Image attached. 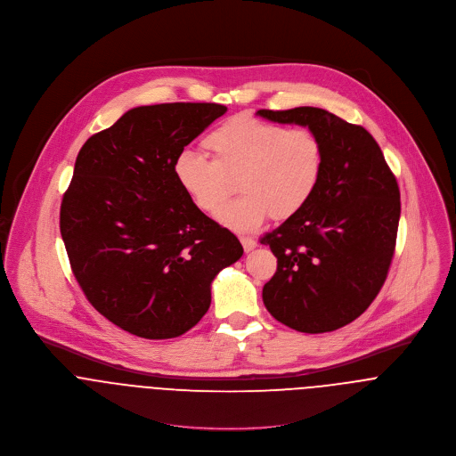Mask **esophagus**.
Segmentation results:
<instances>
[{
	"instance_id": "esophagus-1",
	"label": "esophagus",
	"mask_w": 456,
	"mask_h": 456,
	"mask_svg": "<svg viewBox=\"0 0 456 456\" xmlns=\"http://www.w3.org/2000/svg\"><path fill=\"white\" fill-rule=\"evenodd\" d=\"M240 242H242V248H244V251H246V253L255 251V249H256V246H258V242H256L255 239H251V237H242V239H240Z\"/></svg>"
}]
</instances>
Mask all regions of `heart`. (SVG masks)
<instances>
[{"instance_id": "b5f03b06", "label": "heart", "mask_w": 456, "mask_h": 456, "mask_svg": "<svg viewBox=\"0 0 456 456\" xmlns=\"http://www.w3.org/2000/svg\"><path fill=\"white\" fill-rule=\"evenodd\" d=\"M212 159L184 151L175 158L177 184L201 212L214 214L231 191L241 193L217 212L228 230L248 233L268 216L282 221L298 214L318 190L325 149L309 128H286L253 116H235L203 140Z\"/></svg>"}]
</instances>
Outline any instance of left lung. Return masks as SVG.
I'll return each mask as SVG.
<instances>
[{
	"label": "left lung",
	"instance_id": "8db88e82",
	"mask_svg": "<svg viewBox=\"0 0 456 456\" xmlns=\"http://www.w3.org/2000/svg\"><path fill=\"white\" fill-rule=\"evenodd\" d=\"M256 116L309 128L325 149L316 193L261 239L277 258V272L263 286V304L293 330L333 331L363 314L385 284L400 219L396 179L369 131L325 109Z\"/></svg>",
	"mask_w": 456,
	"mask_h": 456
}]
</instances>
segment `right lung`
<instances>
[{
    "label": "right lung",
    "mask_w": 456,
    "mask_h": 456,
    "mask_svg": "<svg viewBox=\"0 0 456 456\" xmlns=\"http://www.w3.org/2000/svg\"><path fill=\"white\" fill-rule=\"evenodd\" d=\"M228 109L134 107L82 145L60 214L77 282L110 323L143 338L186 333L210 284L244 249L177 184L175 158Z\"/></svg>",
    "instance_id": "add662e5"
}]
</instances>
